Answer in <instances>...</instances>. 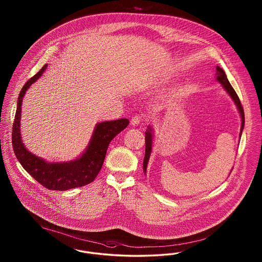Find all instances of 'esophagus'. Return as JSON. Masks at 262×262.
<instances>
[{"label":"esophagus","instance_id":"34e87169","mask_svg":"<svg viewBox=\"0 0 262 262\" xmlns=\"http://www.w3.org/2000/svg\"><path fill=\"white\" fill-rule=\"evenodd\" d=\"M141 120H142V117H141V116H135V117L132 118L130 124H132V125H134V126H137V125L140 124Z\"/></svg>","mask_w":262,"mask_h":262}]
</instances>
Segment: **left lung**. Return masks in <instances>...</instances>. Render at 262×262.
I'll return each instance as SVG.
<instances>
[{"mask_svg":"<svg viewBox=\"0 0 262 262\" xmlns=\"http://www.w3.org/2000/svg\"><path fill=\"white\" fill-rule=\"evenodd\" d=\"M216 80H218L222 86L224 88L225 90L228 92V94L231 96V98L234 100L235 104L237 105V110L241 115L242 118V125H241V132H239V138L242 137V133L245 126V113H244V108L241 104V101L238 99V96L236 93V91L234 90V88H232V85L230 84L227 75L225 74L224 71L220 68V67H216ZM152 127L148 126V128L145 132V155H144V159H143V171L146 174V168H147V164L149 160L150 154H151V150H152V142H153V132H152Z\"/></svg>","mask_w":262,"mask_h":262,"instance_id":"obj_1","label":"left lung"}]
</instances>
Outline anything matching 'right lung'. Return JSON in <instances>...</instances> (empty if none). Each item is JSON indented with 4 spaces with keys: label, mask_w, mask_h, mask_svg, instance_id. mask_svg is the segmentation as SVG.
Masks as SVG:
<instances>
[{
    "label": "right lung",
    "mask_w": 262,
    "mask_h": 262,
    "mask_svg": "<svg viewBox=\"0 0 262 262\" xmlns=\"http://www.w3.org/2000/svg\"><path fill=\"white\" fill-rule=\"evenodd\" d=\"M46 69L47 64L25 83L19 93L12 135L13 151L18 162L43 187L53 190H68L83 187L93 182L97 177L104 163L109 143L114 137L125 129L129 122L127 119H119L98 123L88 148L80 157L73 161L48 163L35 156L25 148L21 140V105L26 90L43 75Z\"/></svg>",
    "instance_id": "right-lung-1"
}]
</instances>
